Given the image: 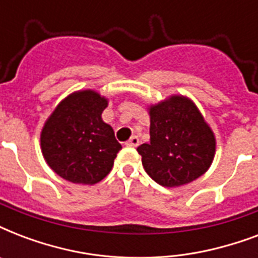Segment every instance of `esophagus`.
Here are the masks:
<instances>
[{"instance_id":"1","label":"esophagus","mask_w":258,"mask_h":258,"mask_svg":"<svg viewBox=\"0 0 258 258\" xmlns=\"http://www.w3.org/2000/svg\"><path fill=\"white\" fill-rule=\"evenodd\" d=\"M139 143H141V142H139V138L131 137L128 141L125 142V146H127V147H137V146H139Z\"/></svg>"}]
</instances>
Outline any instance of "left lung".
Listing matches in <instances>:
<instances>
[{
    "mask_svg": "<svg viewBox=\"0 0 258 258\" xmlns=\"http://www.w3.org/2000/svg\"><path fill=\"white\" fill-rule=\"evenodd\" d=\"M150 143L138 147L157 183L179 187L204 175L216 155V137L194 101L171 95L149 107Z\"/></svg>",
    "mask_w": 258,
    "mask_h": 258,
    "instance_id": "8db88e82",
    "label": "left lung"
}]
</instances>
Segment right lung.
Returning a JSON list of instances; mask_svg holds the SVG:
<instances>
[{"instance_id":"1","label":"right lung","mask_w":258,"mask_h":258,"mask_svg":"<svg viewBox=\"0 0 258 258\" xmlns=\"http://www.w3.org/2000/svg\"><path fill=\"white\" fill-rule=\"evenodd\" d=\"M108 99L80 89L62 99L44 123L42 157L57 175L72 183L95 184L112 170L121 145L101 113Z\"/></svg>"}]
</instances>
